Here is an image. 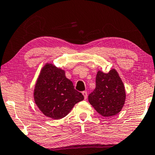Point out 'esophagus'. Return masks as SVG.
<instances>
[{
  "mask_svg": "<svg viewBox=\"0 0 155 155\" xmlns=\"http://www.w3.org/2000/svg\"><path fill=\"white\" fill-rule=\"evenodd\" d=\"M83 96H84V98L85 99H87V92L86 91H83Z\"/></svg>",
  "mask_w": 155,
  "mask_h": 155,
  "instance_id": "34e87169",
  "label": "esophagus"
}]
</instances>
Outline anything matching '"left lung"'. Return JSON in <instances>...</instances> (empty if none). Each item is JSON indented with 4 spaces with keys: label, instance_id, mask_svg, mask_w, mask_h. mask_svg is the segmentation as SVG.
<instances>
[{
    "label": "left lung",
    "instance_id": "8db88e82",
    "mask_svg": "<svg viewBox=\"0 0 155 155\" xmlns=\"http://www.w3.org/2000/svg\"><path fill=\"white\" fill-rule=\"evenodd\" d=\"M124 84L115 70L108 73L98 71L95 88L88 95V101L103 116H112L121 111L125 102Z\"/></svg>",
    "mask_w": 155,
    "mask_h": 155
}]
</instances>
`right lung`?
Instances as JSON below:
<instances>
[{"mask_svg":"<svg viewBox=\"0 0 155 155\" xmlns=\"http://www.w3.org/2000/svg\"><path fill=\"white\" fill-rule=\"evenodd\" d=\"M36 104L45 116L60 119L84 96L74 89L64 70L47 64L41 70L34 89Z\"/></svg>","mask_w":155,"mask_h":155,"instance_id":"1","label":"right lung"}]
</instances>
